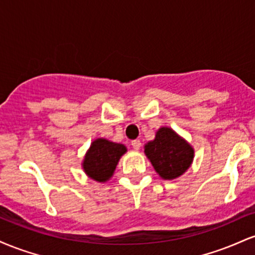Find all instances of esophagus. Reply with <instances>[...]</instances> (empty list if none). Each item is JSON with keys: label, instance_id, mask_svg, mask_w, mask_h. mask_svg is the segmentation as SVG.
Listing matches in <instances>:
<instances>
[{"label": "esophagus", "instance_id": "1", "mask_svg": "<svg viewBox=\"0 0 255 255\" xmlns=\"http://www.w3.org/2000/svg\"><path fill=\"white\" fill-rule=\"evenodd\" d=\"M131 146H133V148L134 150H139L140 147H141V141H140V140H133V141H131Z\"/></svg>", "mask_w": 255, "mask_h": 255}]
</instances>
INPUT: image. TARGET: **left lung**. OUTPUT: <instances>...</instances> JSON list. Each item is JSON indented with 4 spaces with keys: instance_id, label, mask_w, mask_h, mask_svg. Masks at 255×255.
<instances>
[{
    "instance_id": "obj_1",
    "label": "left lung",
    "mask_w": 255,
    "mask_h": 255,
    "mask_svg": "<svg viewBox=\"0 0 255 255\" xmlns=\"http://www.w3.org/2000/svg\"><path fill=\"white\" fill-rule=\"evenodd\" d=\"M144 152L163 180L182 176L194 159L193 146L170 127H160L154 139L145 144Z\"/></svg>"
}]
</instances>
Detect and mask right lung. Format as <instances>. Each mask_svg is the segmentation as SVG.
<instances>
[{"label": "right lung", "mask_w": 255, "mask_h": 255, "mask_svg": "<svg viewBox=\"0 0 255 255\" xmlns=\"http://www.w3.org/2000/svg\"><path fill=\"white\" fill-rule=\"evenodd\" d=\"M127 152L124 144L113 142L104 137H98L91 142L81 163L83 170L97 182H107L113 177L119 160Z\"/></svg>", "instance_id": "right-lung-1"}]
</instances>
